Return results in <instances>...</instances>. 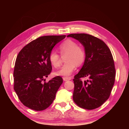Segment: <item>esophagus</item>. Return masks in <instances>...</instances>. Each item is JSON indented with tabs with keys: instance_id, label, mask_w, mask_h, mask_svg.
<instances>
[{
	"instance_id": "34e87169",
	"label": "esophagus",
	"mask_w": 129,
	"mask_h": 129,
	"mask_svg": "<svg viewBox=\"0 0 129 129\" xmlns=\"http://www.w3.org/2000/svg\"><path fill=\"white\" fill-rule=\"evenodd\" d=\"M63 79L64 81H68V80H71L72 78L70 77H63Z\"/></svg>"
}]
</instances>
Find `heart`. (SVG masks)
Instances as JSON below:
<instances>
[{
    "label": "heart",
    "instance_id": "obj_1",
    "mask_svg": "<svg viewBox=\"0 0 129 129\" xmlns=\"http://www.w3.org/2000/svg\"><path fill=\"white\" fill-rule=\"evenodd\" d=\"M61 55L65 56L66 63L60 69L56 72V75L61 76H69L76 69L77 66H80L84 63L86 58V52L82 46L78 45L74 40L68 39L60 45L59 47ZM49 60L54 68H57L61 64L59 54L55 51H51L49 55Z\"/></svg>",
    "mask_w": 129,
    "mask_h": 129
}]
</instances>
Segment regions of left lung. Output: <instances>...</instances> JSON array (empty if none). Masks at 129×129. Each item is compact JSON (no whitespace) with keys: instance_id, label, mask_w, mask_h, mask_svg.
I'll use <instances>...</instances> for the list:
<instances>
[{"instance_id":"obj_1","label":"left lung","mask_w":129,"mask_h":129,"mask_svg":"<svg viewBox=\"0 0 129 129\" xmlns=\"http://www.w3.org/2000/svg\"><path fill=\"white\" fill-rule=\"evenodd\" d=\"M85 49L86 58L80 72L74 76L73 99L80 107L98 108L108 99L113 87L116 69L110 49L103 40L85 33L69 35ZM87 77V81L82 78Z\"/></svg>"}]
</instances>
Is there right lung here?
<instances>
[{"label":"right lung","mask_w":129,"mask_h":129,"mask_svg":"<svg viewBox=\"0 0 129 129\" xmlns=\"http://www.w3.org/2000/svg\"><path fill=\"white\" fill-rule=\"evenodd\" d=\"M66 35L44 36L26 45L19 53L13 71L14 90L20 101L36 111L45 110L53 103L63 83L57 76L44 82L52 70L49 55Z\"/></svg>","instance_id":"1"}]
</instances>
